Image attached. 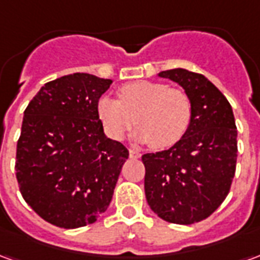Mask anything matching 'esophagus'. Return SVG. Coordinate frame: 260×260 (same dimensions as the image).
<instances>
[{"label":"esophagus","instance_id":"esophagus-1","mask_svg":"<svg viewBox=\"0 0 260 260\" xmlns=\"http://www.w3.org/2000/svg\"><path fill=\"white\" fill-rule=\"evenodd\" d=\"M141 153L138 152V150H134V149H131L129 150V157L131 158H141Z\"/></svg>","mask_w":260,"mask_h":260}]
</instances>
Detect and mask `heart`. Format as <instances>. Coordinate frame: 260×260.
Listing matches in <instances>:
<instances>
[{"label":"heart","instance_id":"1","mask_svg":"<svg viewBox=\"0 0 260 260\" xmlns=\"http://www.w3.org/2000/svg\"><path fill=\"white\" fill-rule=\"evenodd\" d=\"M118 99L104 96L97 104L99 118L115 141L124 139L136 122L138 141L167 149L178 143L189 128L192 104L181 89L161 82L139 80L121 86Z\"/></svg>","mask_w":260,"mask_h":260}]
</instances>
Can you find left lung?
Instances as JSON below:
<instances>
[{
  "mask_svg": "<svg viewBox=\"0 0 260 260\" xmlns=\"http://www.w3.org/2000/svg\"><path fill=\"white\" fill-rule=\"evenodd\" d=\"M158 76L184 87L192 119L174 146L142 156L147 203L169 223H198L223 203L231 188L238 152L234 114L223 93L203 75L177 68Z\"/></svg>",
  "mask_w": 260,
  "mask_h": 260,
  "instance_id": "left-lung-1",
  "label": "left lung"
}]
</instances>
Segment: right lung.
I'll return each mask as SVG.
<instances>
[{
    "mask_svg": "<svg viewBox=\"0 0 260 260\" xmlns=\"http://www.w3.org/2000/svg\"><path fill=\"white\" fill-rule=\"evenodd\" d=\"M111 82L67 75L47 82L25 110L15 160L19 191L40 217L61 229L94 223L107 210L129 156L104 135L97 113Z\"/></svg>",
    "mask_w": 260,
    "mask_h": 260,
    "instance_id": "add662e5",
    "label": "right lung"
}]
</instances>
